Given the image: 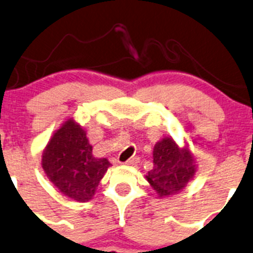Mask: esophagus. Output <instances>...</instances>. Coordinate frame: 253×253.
Masks as SVG:
<instances>
[{
  "label": "esophagus",
  "mask_w": 253,
  "mask_h": 253,
  "mask_svg": "<svg viewBox=\"0 0 253 253\" xmlns=\"http://www.w3.org/2000/svg\"><path fill=\"white\" fill-rule=\"evenodd\" d=\"M138 160H139L138 158H132V159H129V160H127L126 162H125V165H137Z\"/></svg>",
  "instance_id": "1"
}]
</instances>
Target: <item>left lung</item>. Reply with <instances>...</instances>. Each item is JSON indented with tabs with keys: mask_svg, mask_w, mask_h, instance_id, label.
Instances as JSON below:
<instances>
[{
	"mask_svg": "<svg viewBox=\"0 0 253 253\" xmlns=\"http://www.w3.org/2000/svg\"><path fill=\"white\" fill-rule=\"evenodd\" d=\"M154 167L147 179L160 196L182 190L195 174V165L187 147L179 149L172 138H164L154 147Z\"/></svg>",
	"mask_w": 253,
	"mask_h": 253,
	"instance_id": "8db88e82",
	"label": "left lung"
}]
</instances>
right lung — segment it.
I'll list each match as a JSON object with an SVG mask.
<instances>
[{"label": "right lung", "mask_w": 253, "mask_h": 253, "mask_svg": "<svg viewBox=\"0 0 253 253\" xmlns=\"http://www.w3.org/2000/svg\"><path fill=\"white\" fill-rule=\"evenodd\" d=\"M110 162L97 159L84 129L68 120L53 134L42 155V169L65 196L80 203L91 200Z\"/></svg>", "instance_id": "add662e5"}]
</instances>
